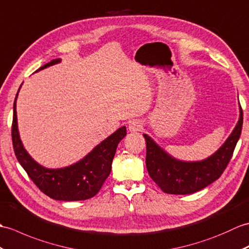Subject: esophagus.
I'll return each instance as SVG.
<instances>
[{
  "instance_id": "esophagus-1",
  "label": "esophagus",
  "mask_w": 249,
  "mask_h": 249,
  "mask_svg": "<svg viewBox=\"0 0 249 249\" xmlns=\"http://www.w3.org/2000/svg\"><path fill=\"white\" fill-rule=\"evenodd\" d=\"M142 129V124L139 120H133L129 124V130L130 131H141Z\"/></svg>"
}]
</instances>
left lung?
<instances>
[{"mask_svg": "<svg viewBox=\"0 0 249 249\" xmlns=\"http://www.w3.org/2000/svg\"><path fill=\"white\" fill-rule=\"evenodd\" d=\"M243 125V110L240 119L224 145L211 157L199 162H182L165 152L143 134L146 140V166L151 179L164 193L186 195L200 191L217 180L232 157Z\"/></svg>", "mask_w": 249, "mask_h": 249, "instance_id": "1", "label": "left lung"}]
</instances>
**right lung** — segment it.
Returning a JSON list of instances; mask_svg holds the SVG:
<instances>
[{
    "mask_svg": "<svg viewBox=\"0 0 249 249\" xmlns=\"http://www.w3.org/2000/svg\"><path fill=\"white\" fill-rule=\"evenodd\" d=\"M59 62L60 59L58 58L53 59L50 63L43 65L37 71ZM16 100L14 103L12 125L15 154L21 166L24 168L26 174L38 189L53 199L63 201L85 200L97 195L104 181L109 176L118 143L126 135L125 126H121L114 132L78 163L64 168L49 169L36 163L22 145L18 132V124H17Z\"/></svg>",
    "mask_w": 249,
    "mask_h": 249,
    "instance_id": "1",
    "label": "right lung"
}]
</instances>
